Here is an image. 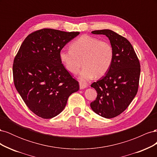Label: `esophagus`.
<instances>
[{"instance_id":"1","label":"esophagus","mask_w":157,"mask_h":157,"mask_svg":"<svg viewBox=\"0 0 157 157\" xmlns=\"http://www.w3.org/2000/svg\"><path fill=\"white\" fill-rule=\"evenodd\" d=\"M79 86H80V89H81V90L84 89V88H86L87 87L86 84H83V83H82V82H80V84H79Z\"/></svg>"}]
</instances>
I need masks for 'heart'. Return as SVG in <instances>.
Instances as JSON below:
<instances>
[{
	"label": "heart",
	"instance_id": "b5f03b06",
	"mask_svg": "<svg viewBox=\"0 0 157 157\" xmlns=\"http://www.w3.org/2000/svg\"><path fill=\"white\" fill-rule=\"evenodd\" d=\"M114 52L108 41L84 35L70 44V50H61L59 58L68 71L77 74L82 65L79 78L82 82L101 77L110 68ZM82 63H81V61Z\"/></svg>",
	"mask_w": 157,
	"mask_h": 157
}]
</instances>
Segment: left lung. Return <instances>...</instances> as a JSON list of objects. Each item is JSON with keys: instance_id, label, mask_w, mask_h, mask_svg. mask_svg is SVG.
I'll use <instances>...</instances> for the list:
<instances>
[{"instance_id": "left-lung-1", "label": "left lung", "mask_w": 157, "mask_h": 157, "mask_svg": "<svg viewBox=\"0 0 157 157\" xmlns=\"http://www.w3.org/2000/svg\"><path fill=\"white\" fill-rule=\"evenodd\" d=\"M92 33L109 38L114 56L105 75L91 84L98 95L90 107L98 115L111 118L124 111L136 96L139 87L140 61L125 37L109 29L94 31Z\"/></svg>"}]
</instances>
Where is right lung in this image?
<instances>
[{
    "instance_id": "1",
    "label": "right lung",
    "mask_w": 157,
    "mask_h": 157,
    "mask_svg": "<svg viewBox=\"0 0 157 157\" xmlns=\"http://www.w3.org/2000/svg\"><path fill=\"white\" fill-rule=\"evenodd\" d=\"M79 32L42 29L31 33L13 59L15 87L30 110L42 118L62 111L78 82L64 67L59 52Z\"/></svg>"
}]
</instances>
